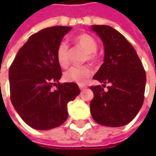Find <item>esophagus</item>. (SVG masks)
Instances as JSON below:
<instances>
[{
  "label": "esophagus",
  "instance_id": "1",
  "mask_svg": "<svg viewBox=\"0 0 156 156\" xmlns=\"http://www.w3.org/2000/svg\"><path fill=\"white\" fill-rule=\"evenodd\" d=\"M78 87H79V88H80V90H83V89H85V88L87 87L86 86H83V85H79Z\"/></svg>",
  "mask_w": 156,
  "mask_h": 156
}]
</instances>
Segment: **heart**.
<instances>
[{
    "instance_id": "obj_1",
    "label": "heart",
    "mask_w": 156,
    "mask_h": 156,
    "mask_svg": "<svg viewBox=\"0 0 156 156\" xmlns=\"http://www.w3.org/2000/svg\"><path fill=\"white\" fill-rule=\"evenodd\" d=\"M75 41L78 47H80L86 53L87 58L89 61H94L96 58L95 52L97 51L98 44L96 40L88 34H80L76 37ZM56 57L58 63L62 67L66 68L69 63V48L66 41H61L57 48ZM92 75V69L87 66L82 67H72L68 69L65 74L64 78L69 82H74L77 84H85L88 78Z\"/></svg>"
}]
</instances>
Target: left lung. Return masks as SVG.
<instances>
[{
    "mask_svg": "<svg viewBox=\"0 0 156 156\" xmlns=\"http://www.w3.org/2000/svg\"><path fill=\"white\" fill-rule=\"evenodd\" d=\"M104 45V63L93 77L103 85L91 87L93 119L106 126L119 127L130 123L144 103L146 76L135 48L116 30L92 25ZM105 83H109L104 90Z\"/></svg>",
    "mask_w": 156,
    "mask_h": 156,
    "instance_id": "8db88e82",
    "label": "left lung"
}]
</instances>
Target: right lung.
<instances>
[{"instance_id":"add662e5","label":"right lung","mask_w":156,"mask_h":156,"mask_svg":"<svg viewBox=\"0 0 156 156\" xmlns=\"http://www.w3.org/2000/svg\"><path fill=\"white\" fill-rule=\"evenodd\" d=\"M71 29L54 26L31 35L10 68L12 106L21 119L34 129L49 130L62 125L69 115L68 103L80 93L76 83L58 82L61 68L56 51Z\"/></svg>"}]
</instances>
